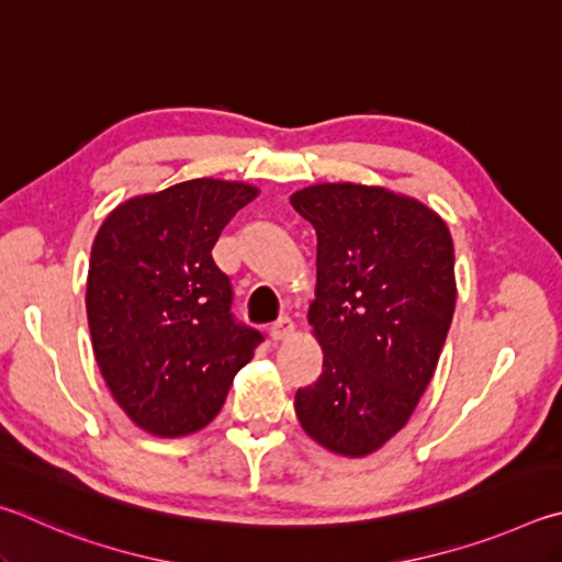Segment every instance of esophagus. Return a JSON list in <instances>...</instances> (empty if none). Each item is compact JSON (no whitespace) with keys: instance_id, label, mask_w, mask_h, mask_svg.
<instances>
[{"instance_id":"34e87169","label":"esophagus","mask_w":562,"mask_h":562,"mask_svg":"<svg viewBox=\"0 0 562 562\" xmlns=\"http://www.w3.org/2000/svg\"><path fill=\"white\" fill-rule=\"evenodd\" d=\"M271 338L276 340V342H281V340H289L293 333H296V326H293V321L291 318H279L271 326Z\"/></svg>"}]
</instances>
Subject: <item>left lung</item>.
Instances as JSON below:
<instances>
[{"mask_svg":"<svg viewBox=\"0 0 562 562\" xmlns=\"http://www.w3.org/2000/svg\"><path fill=\"white\" fill-rule=\"evenodd\" d=\"M291 204L318 234L306 318L323 350L296 417L333 454L368 457L407 425L435 378L457 306L454 241L431 206L380 184L318 182Z\"/></svg>","mask_w":562,"mask_h":562,"instance_id":"8db88e82","label":"left lung"}]
</instances>
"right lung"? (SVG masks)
<instances>
[{"instance_id": "right-lung-1", "label": "right lung", "mask_w": 562, "mask_h": 562, "mask_svg": "<svg viewBox=\"0 0 562 562\" xmlns=\"http://www.w3.org/2000/svg\"><path fill=\"white\" fill-rule=\"evenodd\" d=\"M256 196V184L196 177L121 202L95 234L86 281L93 356L117 407L147 435L210 425L263 340L234 323L229 279L212 259L224 226Z\"/></svg>"}]
</instances>
